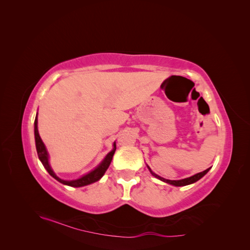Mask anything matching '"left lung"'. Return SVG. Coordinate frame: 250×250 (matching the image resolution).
Segmentation results:
<instances>
[{"instance_id":"1","label":"left lung","mask_w":250,"mask_h":250,"mask_svg":"<svg viewBox=\"0 0 250 250\" xmlns=\"http://www.w3.org/2000/svg\"><path fill=\"white\" fill-rule=\"evenodd\" d=\"M147 167H148L150 173L152 174V175H153L154 177H156L157 179H160V180L164 181V183H167V184H169V185L175 186V187H184V186H188V185L194 184V183H196V181H198L200 178H202L204 175H206V174H207V173L209 171V169H210V168H208V169H207V170H204V171H202V172H200V173L195 174V175H193V176H191V177L185 178V179H180V180H170V179H166V178H163V177H161V176H158L157 174H155L154 172H152V170L150 169V167H149L148 165H147Z\"/></svg>"}]
</instances>
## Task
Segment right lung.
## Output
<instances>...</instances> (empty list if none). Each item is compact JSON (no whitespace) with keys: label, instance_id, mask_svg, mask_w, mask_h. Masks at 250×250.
<instances>
[{"label":"right lung","instance_id":"right-lung-1","mask_svg":"<svg viewBox=\"0 0 250 250\" xmlns=\"http://www.w3.org/2000/svg\"><path fill=\"white\" fill-rule=\"evenodd\" d=\"M34 138H35V146H36V151H37V155H39L40 161L42 162V166L48 171V173L50 175L55 178L59 183H62V185L65 186H70V187H75V188H80V187H84L90 184H94L96 181L100 180L101 177L104 175V173L106 172V170L108 169L109 165L111 163L112 156L115 154L116 151V142L113 143V148L110 151V152L104 157V160L98 165V167H96L94 170H92L90 172H88L85 175L81 176L78 179H74V180H64L59 178L55 172L53 171V169L51 168L50 163H49V153L47 151L46 146H44L43 142L42 141L40 133H39V129H37V115L35 117V121H34Z\"/></svg>","mask_w":250,"mask_h":250}]
</instances>
